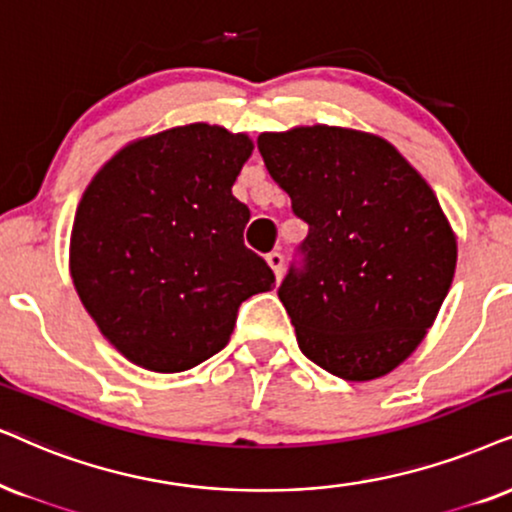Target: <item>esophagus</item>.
Instances as JSON below:
<instances>
[{"instance_id": "obj_1", "label": "esophagus", "mask_w": 512, "mask_h": 512, "mask_svg": "<svg viewBox=\"0 0 512 512\" xmlns=\"http://www.w3.org/2000/svg\"><path fill=\"white\" fill-rule=\"evenodd\" d=\"M267 264L271 267V271L276 274V278H281V274H283V255H281V252H269Z\"/></svg>"}]
</instances>
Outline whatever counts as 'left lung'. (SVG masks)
I'll list each match as a JSON object with an SVG mask.
<instances>
[{"mask_svg":"<svg viewBox=\"0 0 512 512\" xmlns=\"http://www.w3.org/2000/svg\"><path fill=\"white\" fill-rule=\"evenodd\" d=\"M257 148L309 224L307 264L278 288L302 354L349 383L394 371L454 281L456 234L435 191L390 141L359 129L262 132Z\"/></svg>","mask_w":512,"mask_h":512,"instance_id":"8db88e82","label":"left lung"}]
</instances>
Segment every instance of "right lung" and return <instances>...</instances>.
Instances as JSON below:
<instances>
[{
	"label": "right lung",
	"instance_id": "add662e5",
	"mask_svg": "<svg viewBox=\"0 0 512 512\" xmlns=\"http://www.w3.org/2000/svg\"><path fill=\"white\" fill-rule=\"evenodd\" d=\"M252 139L208 122L129 141L84 189L70 276L103 338L153 373H179L226 347L241 302L274 288L243 245L250 219L231 186Z\"/></svg>",
	"mask_w": 512,
	"mask_h": 512
}]
</instances>
